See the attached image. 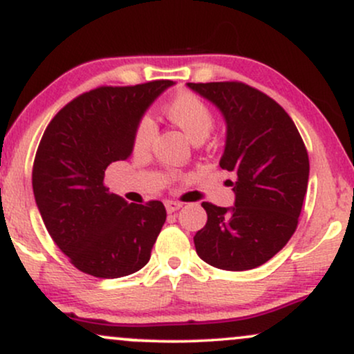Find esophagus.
Listing matches in <instances>:
<instances>
[{
  "label": "esophagus",
  "mask_w": 354,
  "mask_h": 354,
  "mask_svg": "<svg viewBox=\"0 0 354 354\" xmlns=\"http://www.w3.org/2000/svg\"><path fill=\"white\" fill-rule=\"evenodd\" d=\"M165 206H166V211H168V213H174V211H178L180 208H183V203L171 200V201H166Z\"/></svg>",
  "instance_id": "1"
}]
</instances>
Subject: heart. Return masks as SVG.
Returning a JSON list of instances; mask_svg holds the SVG:
<instances>
[{
	"label": "heart",
	"instance_id": "1",
	"mask_svg": "<svg viewBox=\"0 0 354 354\" xmlns=\"http://www.w3.org/2000/svg\"><path fill=\"white\" fill-rule=\"evenodd\" d=\"M166 118L171 123L180 126L186 136L194 145L203 143L209 136L211 129L214 126V115L208 104L200 96L191 91L176 93L171 100L166 101L163 106ZM156 126L151 118H141L136 124L135 135H133V149L136 153L148 151L153 143Z\"/></svg>",
	"mask_w": 354,
	"mask_h": 354
}]
</instances>
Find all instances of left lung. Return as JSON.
<instances>
[{"label": "left lung", "mask_w": 354, "mask_h": 354, "mask_svg": "<svg viewBox=\"0 0 354 354\" xmlns=\"http://www.w3.org/2000/svg\"><path fill=\"white\" fill-rule=\"evenodd\" d=\"M226 123L219 166L234 173V205L203 203L205 228L194 234L203 261L228 271L253 270L283 250L298 226L310 160L298 129L265 93L239 81L188 83Z\"/></svg>", "instance_id": "obj_1"}]
</instances>
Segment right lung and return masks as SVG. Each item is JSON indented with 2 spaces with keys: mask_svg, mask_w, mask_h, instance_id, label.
<instances>
[{
  "mask_svg": "<svg viewBox=\"0 0 354 354\" xmlns=\"http://www.w3.org/2000/svg\"><path fill=\"white\" fill-rule=\"evenodd\" d=\"M173 81L100 86L59 109L39 141L33 193L56 246L83 273L121 278L149 261L166 221L161 201L109 193L104 171L133 151L136 124Z\"/></svg>",
  "mask_w": 354,
  "mask_h": 354,
  "instance_id": "1",
  "label": "right lung"
}]
</instances>
